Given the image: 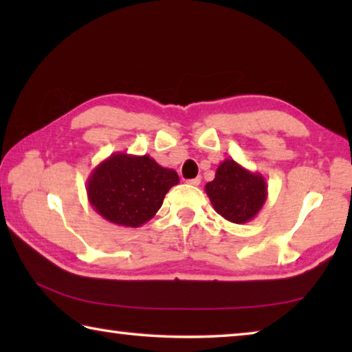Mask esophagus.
Returning <instances> with one entry per match:
<instances>
[{
    "label": "esophagus",
    "instance_id": "1",
    "mask_svg": "<svg viewBox=\"0 0 352 352\" xmlns=\"http://www.w3.org/2000/svg\"><path fill=\"white\" fill-rule=\"evenodd\" d=\"M188 184H192V186H199V184H200V177L192 178V180H188Z\"/></svg>",
    "mask_w": 352,
    "mask_h": 352
}]
</instances>
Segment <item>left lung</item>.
I'll list each match as a JSON object with an SVG mask.
<instances>
[{
	"mask_svg": "<svg viewBox=\"0 0 352 352\" xmlns=\"http://www.w3.org/2000/svg\"><path fill=\"white\" fill-rule=\"evenodd\" d=\"M205 190L217 214L239 225L258 216L267 200L265 178L230 158L219 164L216 177L206 183Z\"/></svg>",
	"mask_w": 352,
	"mask_h": 352,
	"instance_id": "obj_1",
	"label": "left lung"
}]
</instances>
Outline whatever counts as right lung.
Here are the masks:
<instances>
[{
  "label": "right lung",
  "mask_w": 352,
  "mask_h": 352,
  "mask_svg": "<svg viewBox=\"0 0 352 352\" xmlns=\"http://www.w3.org/2000/svg\"><path fill=\"white\" fill-rule=\"evenodd\" d=\"M178 182L174 169L163 168L148 155L116 152L93 169L87 195L93 210L105 220L138 228L157 214L164 195Z\"/></svg>",
  "instance_id": "1"
}]
</instances>
